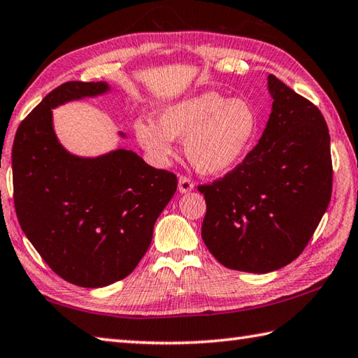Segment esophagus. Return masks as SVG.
I'll return each mask as SVG.
<instances>
[{
  "label": "esophagus",
  "instance_id": "34e87169",
  "mask_svg": "<svg viewBox=\"0 0 358 358\" xmlns=\"http://www.w3.org/2000/svg\"><path fill=\"white\" fill-rule=\"evenodd\" d=\"M192 189H194V181L189 178V177H186V175H180V178H178V191L186 194L189 191H192Z\"/></svg>",
  "mask_w": 358,
  "mask_h": 358
}]
</instances>
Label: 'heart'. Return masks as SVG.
Returning a JSON list of instances; mask_svg holds the SVG:
<instances>
[{
    "label": "heart",
    "instance_id": "heart-1",
    "mask_svg": "<svg viewBox=\"0 0 358 358\" xmlns=\"http://www.w3.org/2000/svg\"><path fill=\"white\" fill-rule=\"evenodd\" d=\"M159 127L138 121L139 144L155 163L173 155V138H185L189 161L203 173H223L241 163L257 133L255 108L243 99H227L215 91L187 97L159 111Z\"/></svg>",
    "mask_w": 358,
    "mask_h": 358
}]
</instances>
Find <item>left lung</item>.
<instances>
[{
	"label": "left lung",
	"instance_id": "8db88e82",
	"mask_svg": "<svg viewBox=\"0 0 358 358\" xmlns=\"http://www.w3.org/2000/svg\"><path fill=\"white\" fill-rule=\"evenodd\" d=\"M271 115L233 171L200 185L201 237L227 268L268 273L303 253L332 195L331 136L315 103L268 76Z\"/></svg>",
	"mask_w": 358,
	"mask_h": 358
}]
</instances>
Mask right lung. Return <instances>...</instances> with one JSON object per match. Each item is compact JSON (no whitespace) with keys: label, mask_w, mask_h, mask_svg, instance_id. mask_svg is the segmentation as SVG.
<instances>
[{"label":"right lung","mask_w":358,"mask_h":358,"mask_svg":"<svg viewBox=\"0 0 358 358\" xmlns=\"http://www.w3.org/2000/svg\"><path fill=\"white\" fill-rule=\"evenodd\" d=\"M107 90L105 82L62 83L21 121L12 147L21 229L55 275L90 289L135 270L178 183L131 150L79 158L60 145L51 108Z\"/></svg>","instance_id":"obj_1"}]
</instances>
